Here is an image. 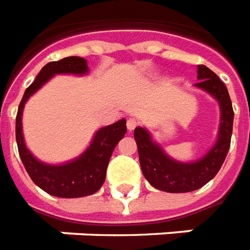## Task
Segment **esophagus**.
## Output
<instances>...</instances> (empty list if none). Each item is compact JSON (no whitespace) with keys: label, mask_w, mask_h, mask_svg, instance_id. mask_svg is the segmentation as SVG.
Returning a JSON list of instances; mask_svg holds the SVG:
<instances>
[{"label":"esophagus","mask_w":250,"mask_h":250,"mask_svg":"<svg viewBox=\"0 0 250 250\" xmlns=\"http://www.w3.org/2000/svg\"><path fill=\"white\" fill-rule=\"evenodd\" d=\"M139 124L140 122L137 121L136 118H129L128 122H126V128H128V130H133L136 126H139Z\"/></svg>","instance_id":"34e87169"}]
</instances>
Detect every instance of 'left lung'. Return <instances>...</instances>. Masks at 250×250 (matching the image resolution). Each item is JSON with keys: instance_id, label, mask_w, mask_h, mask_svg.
Listing matches in <instances>:
<instances>
[{"instance_id": "1", "label": "left lung", "mask_w": 250, "mask_h": 250, "mask_svg": "<svg viewBox=\"0 0 250 250\" xmlns=\"http://www.w3.org/2000/svg\"><path fill=\"white\" fill-rule=\"evenodd\" d=\"M196 87L209 92L220 104V128L218 142L200 161L180 163L168 158L162 148L151 140L144 128L135 129V140L143 174L148 182L159 190L170 193H185L204 187L222 167L230 148L233 133L234 111L231 99L225 83L206 65L197 66Z\"/></svg>"}]
</instances>
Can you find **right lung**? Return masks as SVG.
<instances>
[{
    "instance_id": "right-lung-1",
    "label": "right lung",
    "mask_w": 250,
    "mask_h": 250,
    "mask_svg": "<svg viewBox=\"0 0 250 250\" xmlns=\"http://www.w3.org/2000/svg\"><path fill=\"white\" fill-rule=\"evenodd\" d=\"M88 72L87 61L82 57H66L46 63L34 83L24 92L16 115V142L24 167L38 187L57 197H83L98 192L104 182L106 170L115 146L126 133V120H120L96 132L87 151L77 159L61 166L44 165L36 161L24 144L21 114L24 103L34 92L57 73L84 75Z\"/></svg>"
}]
</instances>
